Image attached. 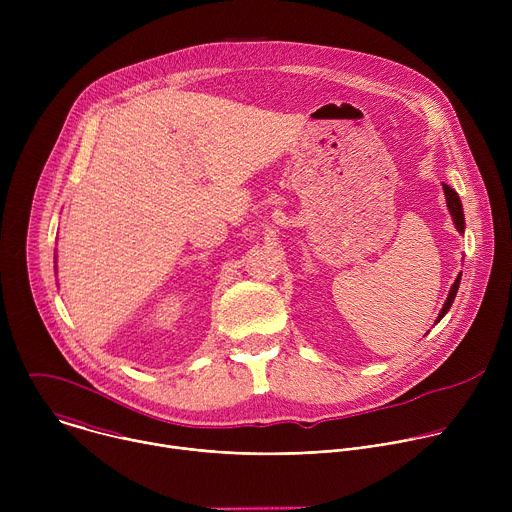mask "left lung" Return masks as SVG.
<instances>
[{
  "mask_svg": "<svg viewBox=\"0 0 512 512\" xmlns=\"http://www.w3.org/2000/svg\"><path fill=\"white\" fill-rule=\"evenodd\" d=\"M444 194H446V204H448V210H450V214H452L454 227L458 229V233H460V235H464L466 223H464V208H462V200H460L458 192H456L454 188H450L448 184H444ZM460 279H462V271L458 273L456 281L452 283V287H450V294H448V298H446V304H444V308L440 310V314H437V320H435V324L440 322V320H442V318H444V316L450 312V308H452V304H454V298H456V294H458Z\"/></svg>",
  "mask_w": 512,
  "mask_h": 512,
  "instance_id": "left-lung-1",
  "label": "left lung"
}]
</instances>
